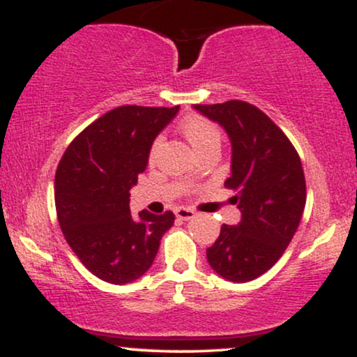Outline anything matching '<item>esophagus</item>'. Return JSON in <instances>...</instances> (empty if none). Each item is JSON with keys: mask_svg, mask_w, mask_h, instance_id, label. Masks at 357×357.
<instances>
[{"mask_svg": "<svg viewBox=\"0 0 357 357\" xmlns=\"http://www.w3.org/2000/svg\"><path fill=\"white\" fill-rule=\"evenodd\" d=\"M176 216H178L179 220H191V218H195L196 216V213L191 210V208H183V206H179V208H176Z\"/></svg>", "mask_w": 357, "mask_h": 357, "instance_id": "1", "label": "esophagus"}]
</instances>
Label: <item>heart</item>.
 Masks as SVG:
<instances>
[{"label": "heart", "mask_w": 357, "mask_h": 357, "mask_svg": "<svg viewBox=\"0 0 357 357\" xmlns=\"http://www.w3.org/2000/svg\"><path fill=\"white\" fill-rule=\"evenodd\" d=\"M181 130L195 151L202 149L211 141H220V130L216 129L215 124L203 117H188L181 124ZM159 147H161V139H155L153 149H151V159L155 158Z\"/></svg>", "instance_id": "1"}]
</instances>
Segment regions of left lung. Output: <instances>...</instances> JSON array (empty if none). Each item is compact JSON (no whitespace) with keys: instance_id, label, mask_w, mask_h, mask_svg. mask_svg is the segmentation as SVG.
I'll return each mask as SVG.
<instances>
[{"instance_id":"1","label":"left lung","mask_w":357,"mask_h":357,"mask_svg":"<svg viewBox=\"0 0 357 357\" xmlns=\"http://www.w3.org/2000/svg\"><path fill=\"white\" fill-rule=\"evenodd\" d=\"M216 122L231 144V173L225 186L235 191L241 218L223 225L206 248L210 267L230 282L255 280L289 247L305 208L301 158L272 119L241 100L192 105Z\"/></svg>"}]
</instances>
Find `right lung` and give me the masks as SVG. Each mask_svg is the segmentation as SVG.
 <instances>
[{"mask_svg":"<svg viewBox=\"0 0 357 357\" xmlns=\"http://www.w3.org/2000/svg\"><path fill=\"white\" fill-rule=\"evenodd\" d=\"M176 107L122 105L73 139L55 174L56 216L65 240L100 280L124 285L141 278L158 255L174 215H130V188L144 173L154 139Z\"/></svg>","mask_w":357,"mask_h":357,"instance_id":"obj_1","label":"right lung"}]
</instances>
